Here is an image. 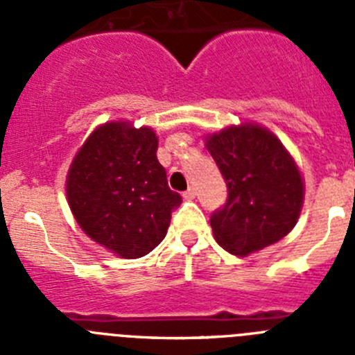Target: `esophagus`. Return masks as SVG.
Returning a JSON list of instances; mask_svg holds the SVG:
<instances>
[{"label":"esophagus","mask_w":355,"mask_h":355,"mask_svg":"<svg viewBox=\"0 0 355 355\" xmlns=\"http://www.w3.org/2000/svg\"><path fill=\"white\" fill-rule=\"evenodd\" d=\"M196 196H197V190H196V188H193V187H190V188H188V190H187V192L183 193V197H184V199H187V200L196 199Z\"/></svg>","instance_id":"esophagus-1"}]
</instances>
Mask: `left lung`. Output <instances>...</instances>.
I'll use <instances>...</instances> for the list:
<instances>
[{"label":"left lung","mask_w":355,"mask_h":355,"mask_svg":"<svg viewBox=\"0 0 355 355\" xmlns=\"http://www.w3.org/2000/svg\"><path fill=\"white\" fill-rule=\"evenodd\" d=\"M206 146L227 184L225 205L209 216L216 243L247 256L286 236L300 215L304 184L283 144L243 124L211 135Z\"/></svg>","instance_id":"obj_1"}]
</instances>
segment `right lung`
Listing matches in <instances>:
<instances>
[{
    "label": "right lung",
    "instance_id": "right-lung-1",
    "mask_svg": "<svg viewBox=\"0 0 355 355\" xmlns=\"http://www.w3.org/2000/svg\"><path fill=\"white\" fill-rule=\"evenodd\" d=\"M149 128L108 122L90 135L67 175L80 227L121 258H142L167 234L181 196L168 188Z\"/></svg>",
    "mask_w": 355,
    "mask_h": 355
}]
</instances>
